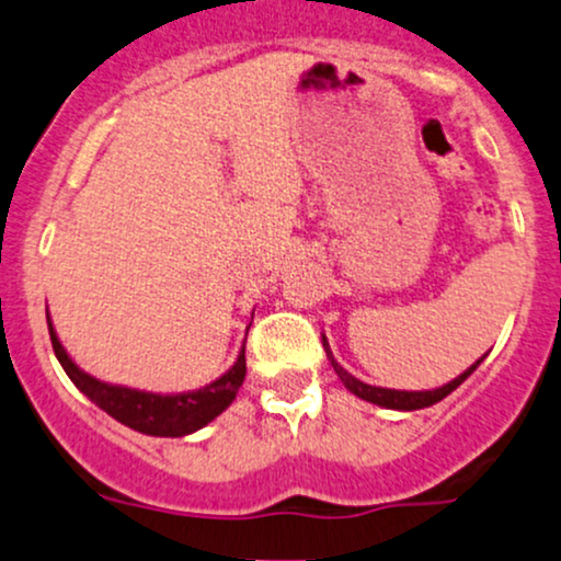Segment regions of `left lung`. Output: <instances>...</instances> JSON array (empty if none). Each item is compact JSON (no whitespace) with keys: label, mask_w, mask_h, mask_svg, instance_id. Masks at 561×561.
I'll use <instances>...</instances> for the list:
<instances>
[{"label":"left lung","mask_w":561,"mask_h":561,"mask_svg":"<svg viewBox=\"0 0 561 561\" xmlns=\"http://www.w3.org/2000/svg\"><path fill=\"white\" fill-rule=\"evenodd\" d=\"M322 348H325V354H328V362H331V367H333V370H335V375H339V378H341V383H344V386L348 388V391L354 393V397H359V399L370 401V404H378V407H383V410H399V412L425 410V407H433V404H438L440 399H446V397H449V393L454 391V388H459V386H462L465 380L470 378V375L478 370V365H480V362L485 359V354H483V357H480V359L476 362V365H470V367H467V370H465L462 375H457V378L449 380V383H444V386H438V388H431V391H397V388H380V386H370V383H365V380L354 378V375L348 373V370H344V367H341L339 362H335L333 352H331V346H328V339H325V335H322Z\"/></svg>","instance_id":"obj_1"}]
</instances>
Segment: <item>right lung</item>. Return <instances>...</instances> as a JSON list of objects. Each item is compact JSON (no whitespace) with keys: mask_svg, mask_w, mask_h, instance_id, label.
<instances>
[{"mask_svg":"<svg viewBox=\"0 0 561 561\" xmlns=\"http://www.w3.org/2000/svg\"><path fill=\"white\" fill-rule=\"evenodd\" d=\"M46 322H49L51 346H55L59 365L68 373V378L76 383L78 391L94 401L99 410H104L110 417H115L117 423L128 425L130 431L144 433V436L181 438L202 431L204 425L213 423L217 414H222L230 404H233L236 393H239L243 378H247V357H243L241 348L239 357H236L233 367H230L228 373H222L220 378L204 388H196V391L151 393L128 386L104 383V380L81 370V367L70 359L62 341L57 339L49 312H46Z\"/></svg>","mask_w":561,"mask_h":561,"instance_id":"right-lung-1","label":"right lung"}]
</instances>
